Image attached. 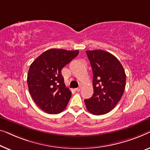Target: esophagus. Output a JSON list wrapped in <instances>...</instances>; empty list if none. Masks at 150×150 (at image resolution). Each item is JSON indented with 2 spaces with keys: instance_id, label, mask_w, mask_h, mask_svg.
<instances>
[{
  "instance_id": "34e87169",
  "label": "esophagus",
  "mask_w": 150,
  "mask_h": 150,
  "mask_svg": "<svg viewBox=\"0 0 150 150\" xmlns=\"http://www.w3.org/2000/svg\"><path fill=\"white\" fill-rule=\"evenodd\" d=\"M81 90V87H79V88H75V90L77 92H80V90Z\"/></svg>"
}]
</instances>
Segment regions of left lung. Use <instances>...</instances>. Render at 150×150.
<instances>
[{
    "label": "left lung",
    "mask_w": 150,
    "mask_h": 150,
    "mask_svg": "<svg viewBox=\"0 0 150 150\" xmlns=\"http://www.w3.org/2000/svg\"><path fill=\"white\" fill-rule=\"evenodd\" d=\"M86 54L93 72L94 94L84 100L86 107L94 115L105 114L116 106L123 95L125 71L118 59L109 52L88 50Z\"/></svg>",
    "instance_id": "1"
}]
</instances>
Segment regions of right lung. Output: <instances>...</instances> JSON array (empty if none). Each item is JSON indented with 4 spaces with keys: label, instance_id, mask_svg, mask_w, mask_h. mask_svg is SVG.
I'll return each instance as SVG.
<instances>
[{
    "label": "right lung",
    "instance_id": "add662e5",
    "mask_svg": "<svg viewBox=\"0 0 150 150\" xmlns=\"http://www.w3.org/2000/svg\"><path fill=\"white\" fill-rule=\"evenodd\" d=\"M78 54V50L50 49L30 64L27 76L29 92L36 105L45 113L56 114L66 108L71 92L65 86L61 70Z\"/></svg>",
    "mask_w": 150,
    "mask_h": 150
}]
</instances>
